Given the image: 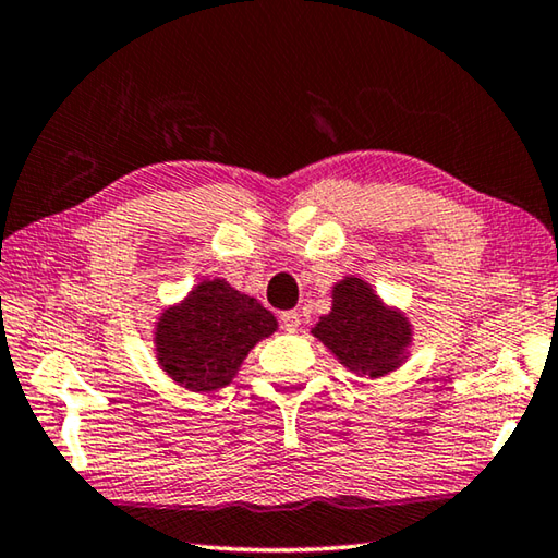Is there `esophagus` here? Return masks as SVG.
Returning a JSON list of instances; mask_svg holds the SVG:
<instances>
[{"instance_id": "obj_1", "label": "esophagus", "mask_w": 558, "mask_h": 558, "mask_svg": "<svg viewBox=\"0 0 558 558\" xmlns=\"http://www.w3.org/2000/svg\"><path fill=\"white\" fill-rule=\"evenodd\" d=\"M280 325H282V329H286V332H298L300 315L295 313V310H288V313L280 315Z\"/></svg>"}]
</instances>
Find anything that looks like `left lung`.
Returning <instances> with one entry per match:
<instances>
[{"mask_svg": "<svg viewBox=\"0 0 558 558\" xmlns=\"http://www.w3.org/2000/svg\"><path fill=\"white\" fill-rule=\"evenodd\" d=\"M313 335L349 372L372 379L399 369L411 344L409 319L386 307L362 278L337 282L332 313L319 317Z\"/></svg>", "mask_w": 558, "mask_h": 558, "instance_id": "obj_1", "label": "left lung"}]
</instances>
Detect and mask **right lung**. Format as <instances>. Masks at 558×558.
I'll return each instance as SVG.
<instances>
[{"label": "right lung", "instance_id": "obj_1", "mask_svg": "<svg viewBox=\"0 0 558 558\" xmlns=\"http://www.w3.org/2000/svg\"><path fill=\"white\" fill-rule=\"evenodd\" d=\"M276 327L256 298L241 295L221 278L204 280L159 317L157 359L184 389L216 391L233 381L251 349Z\"/></svg>", "mask_w": 558, "mask_h": 558}]
</instances>
